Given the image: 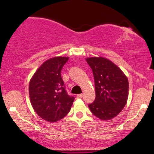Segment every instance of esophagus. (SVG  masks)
<instances>
[{
  "label": "esophagus",
  "mask_w": 154,
  "mask_h": 154,
  "mask_svg": "<svg viewBox=\"0 0 154 154\" xmlns=\"http://www.w3.org/2000/svg\"><path fill=\"white\" fill-rule=\"evenodd\" d=\"M76 97H77L78 99H81V98H82V97H83V94H77Z\"/></svg>",
  "instance_id": "34e87169"
}]
</instances>
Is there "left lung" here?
Here are the masks:
<instances>
[{"instance_id": "8db88e82", "label": "left lung", "mask_w": 154, "mask_h": 154, "mask_svg": "<svg viewBox=\"0 0 154 154\" xmlns=\"http://www.w3.org/2000/svg\"><path fill=\"white\" fill-rule=\"evenodd\" d=\"M93 72L96 97L88 105L98 119L108 121L125 107L128 98V78L117 65L103 57L85 59Z\"/></svg>"}]
</instances>
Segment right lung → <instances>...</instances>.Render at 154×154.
Here are the masks:
<instances>
[{"label": "right lung", "mask_w": 154, "mask_h": 154, "mask_svg": "<svg viewBox=\"0 0 154 154\" xmlns=\"http://www.w3.org/2000/svg\"><path fill=\"white\" fill-rule=\"evenodd\" d=\"M69 57H54L46 60L35 71L29 82L31 104L41 119L54 123L66 116L74 97L65 90L61 71Z\"/></svg>", "instance_id": "add662e5"}]
</instances>
